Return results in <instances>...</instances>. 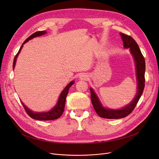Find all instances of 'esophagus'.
Segmentation results:
<instances>
[{
    "label": "esophagus",
    "instance_id": "1",
    "mask_svg": "<svg viewBox=\"0 0 159 159\" xmlns=\"http://www.w3.org/2000/svg\"><path fill=\"white\" fill-rule=\"evenodd\" d=\"M80 79L81 80H86V79H88V76H86V74L83 73V74H82V75H80Z\"/></svg>",
    "mask_w": 159,
    "mask_h": 159
}]
</instances>
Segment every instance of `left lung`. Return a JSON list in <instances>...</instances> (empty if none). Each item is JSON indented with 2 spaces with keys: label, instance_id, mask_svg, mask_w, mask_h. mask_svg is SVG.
Returning <instances> with one entry per match:
<instances>
[{
  "label": "left lung",
  "instance_id": "8db88e82",
  "mask_svg": "<svg viewBox=\"0 0 159 159\" xmlns=\"http://www.w3.org/2000/svg\"><path fill=\"white\" fill-rule=\"evenodd\" d=\"M122 40L123 41L124 48H129L130 52L133 55L135 59L137 68V94L129 105L122 108L120 110H110L104 108L100 102L98 97L92 89H90L91 100L94 109L97 115L102 118L115 119L126 117L135 109L137 104L139 102L145 86V69L146 64L144 57L142 54L140 49L135 42L131 36L120 33Z\"/></svg>",
  "mask_w": 159,
  "mask_h": 159
}]
</instances>
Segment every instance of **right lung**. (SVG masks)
Wrapping results in <instances>:
<instances>
[{
    "label": "right lung",
    "mask_w": 159,
    "mask_h": 159,
    "mask_svg": "<svg viewBox=\"0 0 159 159\" xmlns=\"http://www.w3.org/2000/svg\"><path fill=\"white\" fill-rule=\"evenodd\" d=\"M46 33V31H37L34 33H33L31 35H30L28 39H26V40H25L22 45L20 46V48L19 49L18 53H16V55H15L14 60H13V68H14L15 65V62H16V57H17L18 55L19 54L20 50L23 46V44H25L28 42L29 40L34 38L35 37H39L40 36L42 35H44ZM74 84V81H71L70 83H69V84H68V86H66V87L64 89V90L62 91V92L61 93L59 98H58V101L57 102V105L53 108L52 110H50L48 112H44V113H37V112H33L31 110H30L28 108L25 106L22 102V104L24 108L25 111L27 113V114L31 117L33 119L35 120H55L57 119L60 117V116L62 115V114L64 112V106H65V102H66V98L67 95L69 91V89Z\"/></svg>",
    "instance_id": "1"
}]
</instances>
